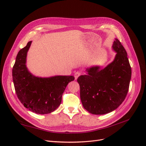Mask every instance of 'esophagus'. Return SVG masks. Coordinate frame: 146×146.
Returning a JSON list of instances; mask_svg holds the SVG:
<instances>
[{
  "mask_svg": "<svg viewBox=\"0 0 146 146\" xmlns=\"http://www.w3.org/2000/svg\"><path fill=\"white\" fill-rule=\"evenodd\" d=\"M81 75V73L79 72H76V73H74V78H75V80H77L78 78Z\"/></svg>",
  "mask_w": 146,
  "mask_h": 146,
  "instance_id": "34e87169",
  "label": "esophagus"
}]
</instances>
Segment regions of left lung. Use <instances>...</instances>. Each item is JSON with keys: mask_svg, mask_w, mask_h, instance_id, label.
Masks as SVG:
<instances>
[{"mask_svg": "<svg viewBox=\"0 0 146 146\" xmlns=\"http://www.w3.org/2000/svg\"><path fill=\"white\" fill-rule=\"evenodd\" d=\"M112 50L113 60L104 68L100 65L86 69L77 81L84 109L93 115H104L116 110L127 94L131 70L127 54L123 45L115 39Z\"/></svg>", "mask_w": 146, "mask_h": 146, "instance_id": "obj_1", "label": "left lung"}]
</instances>
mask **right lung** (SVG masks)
I'll list each match as a JSON object with an SVG mask.
<instances>
[{
  "mask_svg": "<svg viewBox=\"0 0 146 146\" xmlns=\"http://www.w3.org/2000/svg\"><path fill=\"white\" fill-rule=\"evenodd\" d=\"M31 42H28L16 56L12 72L14 86L18 99L25 108L37 114H48L59 106L65 88L74 77L58 75L42 78L33 74L26 64Z\"/></svg>",
  "mask_w": 146,
  "mask_h": 146,
  "instance_id": "1",
  "label": "right lung"
}]
</instances>
